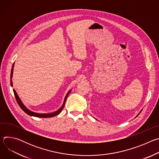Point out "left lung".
<instances>
[{
  "label": "left lung",
  "mask_w": 159,
  "mask_h": 159,
  "mask_svg": "<svg viewBox=\"0 0 159 159\" xmlns=\"http://www.w3.org/2000/svg\"><path fill=\"white\" fill-rule=\"evenodd\" d=\"M142 111V110H141V111H140V112H139V115H137V116H136V117H137V116H139V115H140V112H141V111ZM95 119H96V118H95Z\"/></svg>",
  "instance_id": "8db88e82"
}]
</instances>
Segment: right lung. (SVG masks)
Listing matches in <instances>:
<instances>
[{
	"instance_id": "add662e5",
	"label": "right lung",
	"mask_w": 159,
	"mask_h": 159,
	"mask_svg": "<svg viewBox=\"0 0 159 159\" xmlns=\"http://www.w3.org/2000/svg\"><path fill=\"white\" fill-rule=\"evenodd\" d=\"M14 63L12 66V69H11V86H13V84H12V75H13V70H14ZM71 90L70 89L69 92H68L65 97V99H64V101H63V104L62 106L57 111H54V112H48V113H39V112H34L31 110H30V109H28L24 104L23 102H22V101L20 100V99L19 98L18 94H17L16 91L13 89V91H14V96H15V98H16V99L19 104V106L20 107V108L23 110L27 115L31 116H34V117H37V118H52V117H54L55 116H57V115H58L59 113L61 111V110L63 109V108L64 107V106H65V101H66V99L68 97V96H69V94H70V93L71 92Z\"/></svg>"
}]
</instances>
